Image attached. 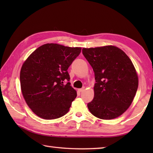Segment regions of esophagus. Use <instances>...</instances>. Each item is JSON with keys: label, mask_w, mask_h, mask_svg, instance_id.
Returning a JSON list of instances; mask_svg holds the SVG:
<instances>
[{"label": "esophagus", "mask_w": 153, "mask_h": 153, "mask_svg": "<svg viewBox=\"0 0 153 153\" xmlns=\"http://www.w3.org/2000/svg\"><path fill=\"white\" fill-rule=\"evenodd\" d=\"M84 90H85V88H84V87H83V88H82V89H78V91L79 92H82V91H83Z\"/></svg>", "instance_id": "1"}]
</instances>
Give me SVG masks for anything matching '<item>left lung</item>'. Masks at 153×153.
Returning a JSON list of instances; mask_svg holds the SVG:
<instances>
[{
    "label": "left lung",
    "mask_w": 153,
    "mask_h": 153,
    "mask_svg": "<svg viewBox=\"0 0 153 153\" xmlns=\"http://www.w3.org/2000/svg\"><path fill=\"white\" fill-rule=\"evenodd\" d=\"M82 53L95 72L94 99L87 106L102 120L118 118L130 105L138 88V76L128 55L113 45L83 48Z\"/></svg>",
    "instance_id": "obj_1"
}]
</instances>
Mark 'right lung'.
<instances>
[{
    "label": "right lung",
    "mask_w": 153,
    "mask_h": 153,
    "mask_svg": "<svg viewBox=\"0 0 153 153\" xmlns=\"http://www.w3.org/2000/svg\"><path fill=\"white\" fill-rule=\"evenodd\" d=\"M81 47L47 43L34 51L20 70L23 97L35 114L45 120L56 119L69 111L77 92L70 85L68 69ZM67 80L68 83H63Z\"/></svg>",
    "instance_id": "right-lung-1"
}]
</instances>
